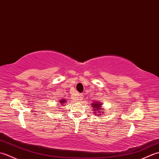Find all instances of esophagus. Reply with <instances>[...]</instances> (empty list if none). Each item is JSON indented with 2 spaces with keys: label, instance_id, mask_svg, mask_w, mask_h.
Here are the masks:
<instances>
[{
  "label": "esophagus",
  "instance_id": "1",
  "mask_svg": "<svg viewBox=\"0 0 159 159\" xmlns=\"http://www.w3.org/2000/svg\"><path fill=\"white\" fill-rule=\"evenodd\" d=\"M79 100H81L82 98H83V93H80V94H79Z\"/></svg>",
  "mask_w": 159,
  "mask_h": 159
}]
</instances>
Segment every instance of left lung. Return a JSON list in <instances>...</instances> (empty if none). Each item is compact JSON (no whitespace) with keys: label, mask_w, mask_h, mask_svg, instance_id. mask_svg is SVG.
Wrapping results in <instances>:
<instances>
[{"label":"left lung","mask_w":159,"mask_h":159,"mask_svg":"<svg viewBox=\"0 0 159 159\" xmlns=\"http://www.w3.org/2000/svg\"><path fill=\"white\" fill-rule=\"evenodd\" d=\"M102 105V104H99V103H97V104H92V107H93L94 108H95V109H93V111H95L96 112H95V113H96V112H98V111L99 110H100V107ZM100 115H101V114H100Z\"/></svg>","instance_id":"1"}]
</instances>
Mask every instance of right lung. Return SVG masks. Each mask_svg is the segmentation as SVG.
<instances>
[{
    "label": "right lung",
    "mask_w": 159,
    "mask_h": 159,
    "mask_svg": "<svg viewBox=\"0 0 159 159\" xmlns=\"http://www.w3.org/2000/svg\"><path fill=\"white\" fill-rule=\"evenodd\" d=\"M59 102H60V104H63L64 102H66V100H60V101H59Z\"/></svg>",
    "instance_id": "right-lung-1"
}]
</instances>
